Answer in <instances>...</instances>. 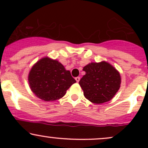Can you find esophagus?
Returning <instances> with one entry per match:
<instances>
[{
    "mask_svg": "<svg viewBox=\"0 0 148 148\" xmlns=\"http://www.w3.org/2000/svg\"><path fill=\"white\" fill-rule=\"evenodd\" d=\"M75 80L76 81V82H79V81H80V77H79V76H77V77L75 78Z\"/></svg>",
    "mask_w": 148,
    "mask_h": 148,
    "instance_id": "obj_1",
    "label": "esophagus"
}]
</instances>
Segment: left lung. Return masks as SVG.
Here are the masks:
<instances>
[{
	"label": "left lung",
	"instance_id": "obj_1",
	"mask_svg": "<svg viewBox=\"0 0 148 148\" xmlns=\"http://www.w3.org/2000/svg\"><path fill=\"white\" fill-rule=\"evenodd\" d=\"M83 70L86 75L80 80L79 85L85 97L91 102L99 104L110 101L120 88V74L108 62H92Z\"/></svg>",
	"mask_w": 148,
	"mask_h": 148
}]
</instances>
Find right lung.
<instances>
[{
	"instance_id": "right-lung-1",
	"label": "right lung",
	"mask_w": 148,
	"mask_h": 148,
	"mask_svg": "<svg viewBox=\"0 0 148 148\" xmlns=\"http://www.w3.org/2000/svg\"><path fill=\"white\" fill-rule=\"evenodd\" d=\"M28 81L35 95L45 101L60 99L76 82L62 64L49 58L41 59L33 66Z\"/></svg>"
}]
</instances>
